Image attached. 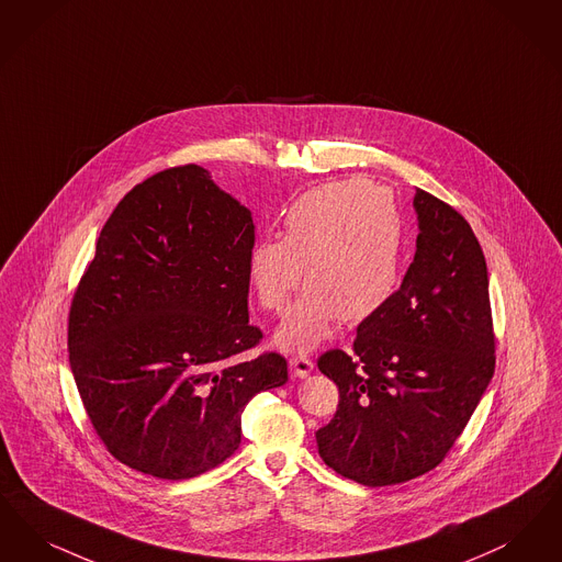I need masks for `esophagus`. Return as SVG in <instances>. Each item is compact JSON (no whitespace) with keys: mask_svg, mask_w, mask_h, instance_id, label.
Here are the masks:
<instances>
[{"mask_svg":"<svg viewBox=\"0 0 562 562\" xmlns=\"http://www.w3.org/2000/svg\"><path fill=\"white\" fill-rule=\"evenodd\" d=\"M290 369H292L293 375L295 378H308L311 373H313V361L311 359H306V357H292L290 359Z\"/></svg>","mask_w":562,"mask_h":562,"instance_id":"34e87169","label":"esophagus"}]
</instances>
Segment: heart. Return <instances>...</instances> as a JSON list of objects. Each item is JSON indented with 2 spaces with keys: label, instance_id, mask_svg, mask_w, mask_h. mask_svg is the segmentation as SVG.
<instances>
[{
  "label": "heart",
  "instance_id": "1",
  "mask_svg": "<svg viewBox=\"0 0 562 562\" xmlns=\"http://www.w3.org/2000/svg\"><path fill=\"white\" fill-rule=\"evenodd\" d=\"M405 218L391 189L363 178L327 182L297 196L283 216V239L247 251V281L262 308L283 313L302 281L306 293L277 329L283 348L311 350L336 317L355 323L382 308L398 288Z\"/></svg>",
  "mask_w": 562,
  "mask_h": 562
}]
</instances>
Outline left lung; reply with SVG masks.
<instances>
[{
    "mask_svg": "<svg viewBox=\"0 0 562 562\" xmlns=\"http://www.w3.org/2000/svg\"><path fill=\"white\" fill-rule=\"evenodd\" d=\"M414 262L391 300L357 327L352 352L318 369L340 403L318 456L367 487L412 481L442 462L495 369L487 262L470 224L417 189Z\"/></svg>",
    "mask_w": 562,
    "mask_h": 562,
    "instance_id": "obj_1",
    "label": "left lung"
}]
</instances>
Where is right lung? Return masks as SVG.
<instances>
[{
  "label": "right lung",
  "instance_id": "obj_1",
  "mask_svg": "<svg viewBox=\"0 0 562 562\" xmlns=\"http://www.w3.org/2000/svg\"><path fill=\"white\" fill-rule=\"evenodd\" d=\"M251 212L195 164L134 187L100 231L69 315V363L98 437L143 474L182 481L241 442L258 392L288 361L239 355L262 338L247 315Z\"/></svg>",
  "mask_w": 562,
  "mask_h": 562
}]
</instances>
